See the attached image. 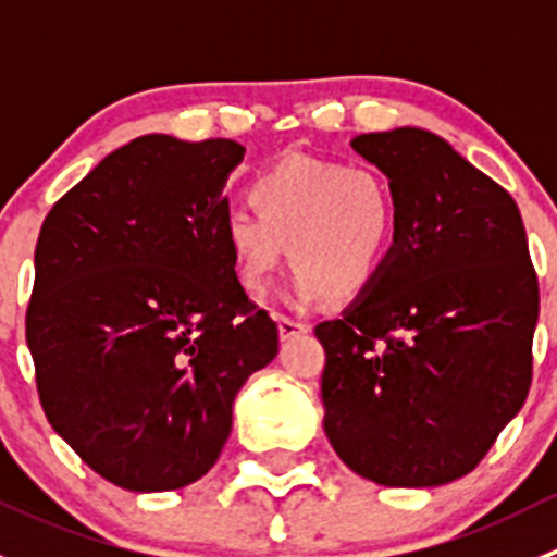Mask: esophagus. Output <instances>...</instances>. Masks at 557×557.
Wrapping results in <instances>:
<instances>
[{"mask_svg": "<svg viewBox=\"0 0 557 557\" xmlns=\"http://www.w3.org/2000/svg\"><path fill=\"white\" fill-rule=\"evenodd\" d=\"M277 331H280V339L288 342V339H294V336L307 334V331H310V325L299 323V320L285 318V314H277Z\"/></svg>", "mask_w": 557, "mask_h": 557, "instance_id": "34e87169", "label": "esophagus"}]
</instances>
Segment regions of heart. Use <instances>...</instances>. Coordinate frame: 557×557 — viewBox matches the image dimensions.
<instances>
[{"mask_svg": "<svg viewBox=\"0 0 557 557\" xmlns=\"http://www.w3.org/2000/svg\"><path fill=\"white\" fill-rule=\"evenodd\" d=\"M256 210L223 218V243L234 277L247 296H263L285 261L288 245L290 301L312 305L367 296L383 277L398 228L391 183L372 166L290 153L250 183Z\"/></svg>", "mask_w": 557, "mask_h": 557, "instance_id": "heart-1", "label": "heart"}]
</instances>
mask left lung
Returning <instances> with one entry per match:
<instances>
[{"label":"left lung","mask_w":557,"mask_h":557,"mask_svg":"<svg viewBox=\"0 0 557 557\" xmlns=\"http://www.w3.org/2000/svg\"><path fill=\"white\" fill-rule=\"evenodd\" d=\"M398 205L383 277L314 329L323 429L356 474L436 487L469 474L531 387L539 283L512 196L425 128L361 134Z\"/></svg>","instance_id":"obj_1"}]
</instances>
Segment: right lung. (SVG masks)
<instances>
[{
    "instance_id": "right-lung-1",
    "label": "right lung",
    "mask_w": 557,
    "mask_h": 557,
    "mask_svg": "<svg viewBox=\"0 0 557 557\" xmlns=\"http://www.w3.org/2000/svg\"><path fill=\"white\" fill-rule=\"evenodd\" d=\"M234 139L145 134L48 212L26 342L45 418L83 463L132 493L177 491L215 466L232 407L277 356V325L223 243Z\"/></svg>"
}]
</instances>
